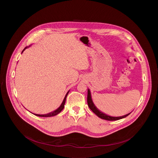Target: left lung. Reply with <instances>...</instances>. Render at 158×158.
Listing matches in <instances>:
<instances>
[{
	"instance_id": "8db88e82",
	"label": "left lung",
	"mask_w": 158,
	"mask_h": 158,
	"mask_svg": "<svg viewBox=\"0 0 158 158\" xmlns=\"http://www.w3.org/2000/svg\"><path fill=\"white\" fill-rule=\"evenodd\" d=\"M87 100L88 106L90 108V109H91L94 112V113L95 114H96L99 118H100L102 119H105V120H107V121H117V120H119V119H121L127 117V116H129L131 114V112L130 113H128L124 116H119V117H113V116H110L106 114L105 113H104V112L99 110L97 108V107L94 105V104L92 98H91V91H90L89 89H87Z\"/></svg>"
}]
</instances>
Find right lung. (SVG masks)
<instances>
[{"mask_svg":"<svg viewBox=\"0 0 158 158\" xmlns=\"http://www.w3.org/2000/svg\"><path fill=\"white\" fill-rule=\"evenodd\" d=\"M29 47H30V46H29ZM29 47H26V48L24 49V50L22 51V53L23 52L26 50V49L28 48ZM69 92V91L66 93V94H65V98H64V100H63L62 104H60V106L56 110H54V111H52V112H49V113H48V114H34L35 115V116H39V117H52V116H54L57 115L59 113H60V112L62 111V109H64V104H65V102L66 98H67V94H68Z\"/></svg>","mask_w":158,"mask_h":158,"instance_id":"right-lung-1","label":"right lung"}]
</instances>
